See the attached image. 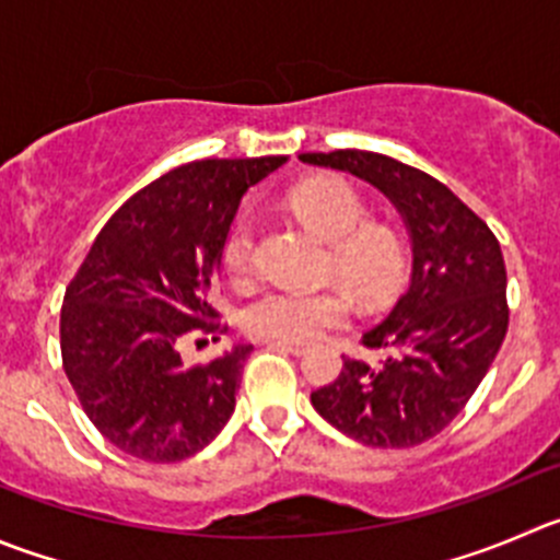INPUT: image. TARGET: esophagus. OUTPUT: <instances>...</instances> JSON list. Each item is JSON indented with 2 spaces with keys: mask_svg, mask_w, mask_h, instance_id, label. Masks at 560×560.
<instances>
[{
  "mask_svg": "<svg viewBox=\"0 0 560 560\" xmlns=\"http://www.w3.org/2000/svg\"><path fill=\"white\" fill-rule=\"evenodd\" d=\"M266 343L275 346V349L291 351V354H305V349H307L305 343H296V340H266Z\"/></svg>",
  "mask_w": 560,
  "mask_h": 560,
  "instance_id": "34e87169",
  "label": "esophagus"
}]
</instances>
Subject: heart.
Returning <instances> with one entry per match:
<instances>
[{
  "label": "heart",
  "mask_w": 560,
  "mask_h": 560,
  "mask_svg": "<svg viewBox=\"0 0 560 560\" xmlns=\"http://www.w3.org/2000/svg\"><path fill=\"white\" fill-rule=\"evenodd\" d=\"M296 217L322 242L332 244V269L365 300H380L393 289L401 266L398 242L390 231L366 225L363 197L349 184L318 178L300 186L291 197ZM222 264L233 283H247L255 271V231L238 220L222 244ZM349 318V300L340 291L269 289L255 296L242 313L247 332L271 340H313Z\"/></svg>",
  "instance_id": "1"
}]
</instances>
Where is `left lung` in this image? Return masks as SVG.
I'll return each mask as SVG.
<instances>
[{
	"label": "left lung",
	"instance_id": "1",
	"mask_svg": "<svg viewBox=\"0 0 560 560\" xmlns=\"http://www.w3.org/2000/svg\"><path fill=\"white\" fill-rule=\"evenodd\" d=\"M302 162L369 180L396 206L412 242L409 289L363 335L380 365L343 360L311 393L316 412L351 440L409 448L462 412L509 329L505 264L494 233L436 178L371 151L302 153Z\"/></svg>",
	"mask_w": 560,
	"mask_h": 560
}]
</instances>
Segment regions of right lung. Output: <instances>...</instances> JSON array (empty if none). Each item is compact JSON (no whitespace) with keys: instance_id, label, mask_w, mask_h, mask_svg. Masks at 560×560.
Here are the masks:
<instances>
[{"instance_id":"add662e5","label":"right lung","mask_w":560,"mask_h":560,"mask_svg":"<svg viewBox=\"0 0 560 560\" xmlns=\"http://www.w3.org/2000/svg\"><path fill=\"white\" fill-rule=\"evenodd\" d=\"M283 162L203 159L170 170L109 217L66 289L62 369L124 454L189 459L231 420L253 346L186 365L180 343L228 332L209 302L222 244L244 191Z\"/></svg>"}]
</instances>
